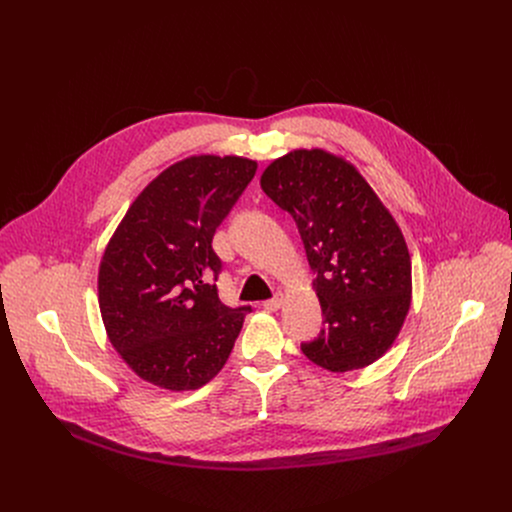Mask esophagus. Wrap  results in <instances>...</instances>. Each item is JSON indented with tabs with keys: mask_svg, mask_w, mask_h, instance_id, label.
Wrapping results in <instances>:
<instances>
[{
	"mask_svg": "<svg viewBox=\"0 0 512 512\" xmlns=\"http://www.w3.org/2000/svg\"><path fill=\"white\" fill-rule=\"evenodd\" d=\"M281 304H283V298H273V300H267V302H263V308L267 310V312H277L279 308H281Z\"/></svg>",
	"mask_w": 512,
	"mask_h": 512,
	"instance_id": "esophagus-1",
	"label": "esophagus"
}]
</instances>
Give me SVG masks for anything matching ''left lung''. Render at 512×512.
Returning a JSON list of instances; mask_svg holds the SVG:
<instances>
[{"label":"left lung","mask_w":512,"mask_h":512,"mask_svg":"<svg viewBox=\"0 0 512 512\" xmlns=\"http://www.w3.org/2000/svg\"><path fill=\"white\" fill-rule=\"evenodd\" d=\"M263 192L294 216L324 330L302 352L330 373L364 369L397 340L411 306L405 237L364 176L322 148L291 150L261 174Z\"/></svg>","instance_id":"1"}]
</instances>
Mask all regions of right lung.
Segmentation results:
<instances>
[{"mask_svg":"<svg viewBox=\"0 0 512 512\" xmlns=\"http://www.w3.org/2000/svg\"><path fill=\"white\" fill-rule=\"evenodd\" d=\"M257 172L241 156L200 154L168 166L127 208L99 265V308L109 342L143 381L194 391L235 346L249 306L218 300L216 227Z\"/></svg>","mask_w":512,"mask_h":512,"instance_id":"add662e5","label":"right lung"}]
</instances>
